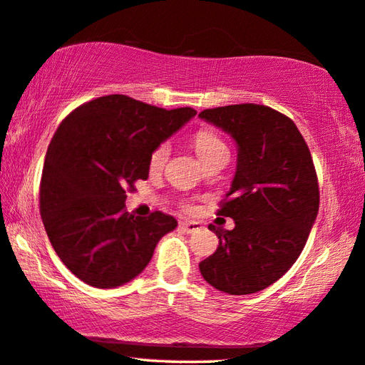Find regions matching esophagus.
I'll return each mask as SVG.
<instances>
[{
    "label": "esophagus",
    "instance_id": "esophagus-1",
    "mask_svg": "<svg viewBox=\"0 0 365 365\" xmlns=\"http://www.w3.org/2000/svg\"><path fill=\"white\" fill-rule=\"evenodd\" d=\"M180 230L183 232H187V235H195V232H198L201 230V225L197 221H182Z\"/></svg>",
    "mask_w": 365,
    "mask_h": 365
}]
</instances>
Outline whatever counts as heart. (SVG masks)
<instances>
[{
    "instance_id": "heart-1",
    "label": "heart",
    "mask_w": 365,
    "mask_h": 365,
    "mask_svg": "<svg viewBox=\"0 0 365 365\" xmlns=\"http://www.w3.org/2000/svg\"><path fill=\"white\" fill-rule=\"evenodd\" d=\"M193 145L200 159H205V157H208L210 154H213V152L220 149H226L225 143H222L217 135L210 133V130H200V133H197L193 139ZM168 152H170V149H168L167 143L159 144L154 150H152V154L149 157V165L152 170H159V168L165 165V162L168 159Z\"/></svg>"
}]
</instances>
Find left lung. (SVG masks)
Listing matches in <instances>:
<instances>
[{"mask_svg":"<svg viewBox=\"0 0 365 365\" xmlns=\"http://www.w3.org/2000/svg\"><path fill=\"white\" fill-rule=\"evenodd\" d=\"M231 135L236 172L217 211L235 230H217L220 246L200 262L203 279L230 295H249L280 279L302 254L319 208L313 159L295 123L264 105L201 111Z\"/></svg>","mask_w":365,"mask_h":365,"instance_id":"8db88e82","label":"left lung"}]
</instances>
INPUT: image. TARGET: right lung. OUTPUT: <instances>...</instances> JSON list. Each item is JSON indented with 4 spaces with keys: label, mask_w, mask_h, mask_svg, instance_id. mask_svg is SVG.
<instances>
[{
    "label": "right lung",
    "mask_w": 365,
    "mask_h": 365,
    "mask_svg": "<svg viewBox=\"0 0 365 365\" xmlns=\"http://www.w3.org/2000/svg\"><path fill=\"white\" fill-rule=\"evenodd\" d=\"M193 108L145 105L124 95L85 103L57 128L41 178V216L53 251L81 282L116 288L150 262L177 220L128 213L126 190L148 180L149 157L182 129Z\"/></svg>",
    "instance_id": "obj_1"
}]
</instances>
